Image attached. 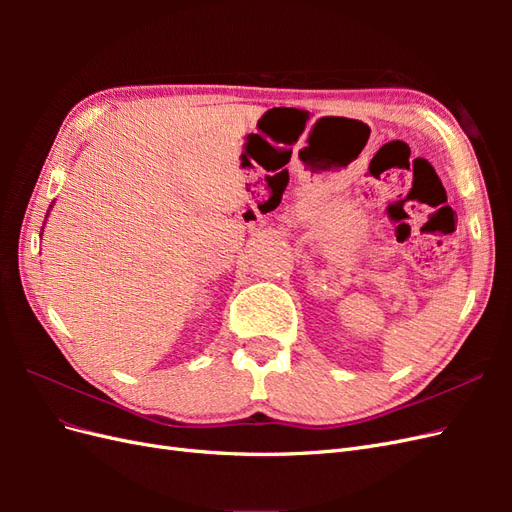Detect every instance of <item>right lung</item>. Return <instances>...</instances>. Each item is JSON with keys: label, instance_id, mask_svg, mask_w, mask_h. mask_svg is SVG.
<instances>
[{"label": "right lung", "instance_id": "obj_1", "mask_svg": "<svg viewBox=\"0 0 512 512\" xmlns=\"http://www.w3.org/2000/svg\"><path fill=\"white\" fill-rule=\"evenodd\" d=\"M51 207H53V205H51Z\"/></svg>", "mask_w": 512, "mask_h": 512}]
</instances>
